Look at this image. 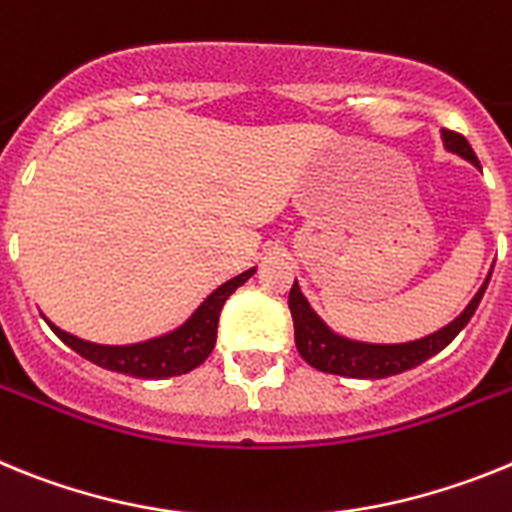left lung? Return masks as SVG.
Masks as SVG:
<instances>
[{
	"label": "left lung",
	"mask_w": 512,
	"mask_h": 512,
	"mask_svg": "<svg viewBox=\"0 0 512 512\" xmlns=\"http://www.w3.org/2000/svg\"><path fill=\"white\" fill-rule=\"evenodd\" d=\"M441 139L446 151L459 154L461 159L479 167L477 154H474V149H471L469 141L461 133L441 131ZM490 278L492 270L487 273L479 291L474 293V299L466 304V309L453 322L443 324L441 330L410 342H366L340 335V332L332 330L330 324L319 317L317 311L311 309L309 299L301 293L299 283L293 281L291 293H288V309H291L293 330H296V348H299L301 358L309 366L319 368L324 373H337V376H348V379H386V376H397V373L410 371V368L420 366L428 358L441 353L448 342L464 330L469 319L474 317L484 291L490 286Z\"/></svg>",
	"instance_id": "1"
}]
</instances>
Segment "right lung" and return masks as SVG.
I'll list each match as a JSON object with an SVG mask.
<instances>
[{
	"label": "right lung",
	"mask_w": 512,
	"mask_h": 512,
	"mask_svg": "<svg viewBox=\"0 0 512 512\" xmlns=\"http://www.w3.org/2000/svg\"><path fill=\"white\" fill-rule=\"evenodd\" d=\"M255 270L257 268L244 270V273L221 283L219 288H213L206 299L195 306L193 314L182 324H177L175 330L162 332V335L141 342L102 345V342L82 340V337L61 330L46 314H43V319L64 345H69L74 353H79L95 366L108 368V371L115 373H126L133 379H170V376H182V373L193 371L211 355L213 345H216V330H219V314L224 309V301L239 286L250 281Z\"/></svg>",
	"instance_id": "obj_1"
}]
</instances>
